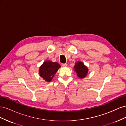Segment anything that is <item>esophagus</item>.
I'll return each mask as SVG.
<instances>
[{
	"mask_svg": "<svg viewBox=\"0 0 126 126\" xmlns=\"http://www.w3.org/2000/svg\"><path fill=\"white\" fill-rule=\"evenodd\" d=\"M62 65L63 67H66L67 66V63H62Z\"/></svg>",
	"mask_w": 126,
	"mask_h": 126,
	"instance_id": "34e87169",
	"label": "esophagus"
}]
</instances>
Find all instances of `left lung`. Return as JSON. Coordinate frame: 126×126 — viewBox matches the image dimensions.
<instances>
[{
	"label": "left lung",
	"instance_id": "left-lung-1",
	"mask_svg": "<svg viewBox=\"0 0 126 126\" xmlns=\"http://www.w3.org/2000/svg\"><path fill=\"white\" fill-rule=\"evenodd\" d=\"M74 69L76 71L78 77L81 79L86 77L88 72L87 67L80 62H78L76 63Z\"/></svg>",
	"mask_w": 126,
	"mask_h": 126
}]
</instances>
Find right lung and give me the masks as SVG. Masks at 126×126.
<instances>
[{
	"mask_svg": "<svg viewBox=\"0 0 126 126\" xmlns=\"http://www.w3.org/2000/svg\"><path fill=\"white\" fill-rule=\"evenodd\" d=\"M59 68L60 66L58 63L46 61L39 68L40 76L46 81L50 82Z\"/></svg>",
	"mask_w": 126,
	"mask_h": 126,
	"instance_id": "1",
	"label": "right lung"
}]
</instances>
